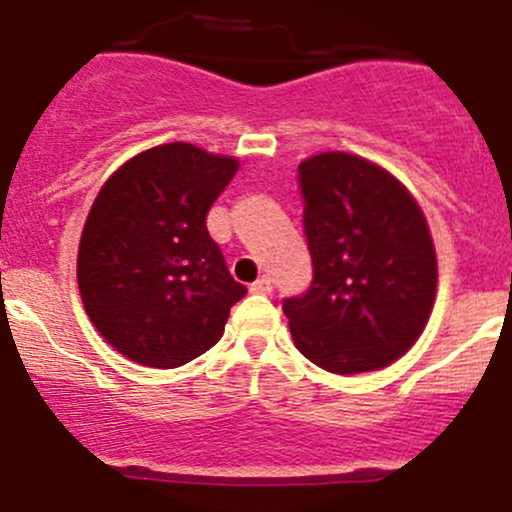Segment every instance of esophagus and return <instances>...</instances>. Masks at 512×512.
<instances>
[{
    "label": "esophagus",
    "instance_id": "34e87169",
    "mask_svg": "<svg viewBox=\"0 0 512 512\" xmlns=\"http://www.w3.org/2000/svg\"><path fill=\"white\" fill-rule=\"evenodd\" d=\"M250 290H252V293H257V295H270L272 293V280L262 275L260 280H255V283L250 285Z\"/></svg>",
    "mask_w": 512,
    "mask_h": 512
}]
</instances>
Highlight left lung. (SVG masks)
Returning a JSON list of instances; mask_svg holds the SVG:
<instances>
[{"instance_id":"1","label":"left lung","mask_w":512,"mask_h":512,"mask_svg":"<svg viewBox=\"0 0 512 512\" xmlns=\"http://www.w3.org/2000/svg\"><path fill=\"white\" fill-rule=\"evenodd\" d=\"M298 186L313 280L283 300L295 346L333 374L389 366L424 331L437 293L422 209L394 176L341 151L303 161Z\"/></svg>"}]
</instances>
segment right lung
<instances>
[{
	"label": "right lung",
	"mask_w": 512,
	"mask_h": 512,
	"mask_svg": "<svg viewBox=\"0 0 512 512\" xmlns=\"http://www.w3.org/2000/svg\"><path fill=\"white\" fill-rule=\"evenodd\" d=\"M237 159L191 143L148 148L105 181L78 250L85 313L131 361L176 369L222 338L247 288L229 275L207 212Z\"/></svg>",
	"instance_id": "obj_1"
}]
</instances>
